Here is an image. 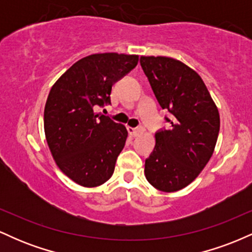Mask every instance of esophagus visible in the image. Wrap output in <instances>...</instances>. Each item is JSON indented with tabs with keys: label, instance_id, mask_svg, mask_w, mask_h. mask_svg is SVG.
Listing matches in <instances>:
<instances>
[{
	"label": "esophagus",
	"instance_id": "obj_1",
	"mask_svg": "<svg viewBox=\"0 0 252 252\" xmlns=\"http://www.w3.org/2000/svg\"><path fill=\"white\" fill-rule=\"evenodd\" d=\"M128 132H129L130 136H132V137H136V136L142 134L143 128H131V126H128Z\"/></svg>",
	"mask_w": 252,
	"mask_h": 252
}]
</instances>
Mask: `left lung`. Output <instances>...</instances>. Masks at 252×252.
Returning a JSON list of instances; mask_svg holds the SVG:
<instances>
[{"label":"left lung","mask_w":252,"mask_h":252,"mask_svg":"<svg viewBox=\"0 0 252 252\" xmlns=\"http://www.w3.org/2000/svg\"><path fill=\"white\" fill-rule=\"evenodd\" d=\"M161 108L172 114L169 130L155 134L144 175L156 189L176 192L201 173L215 152L220 126L216 103L201 77L168 57L140 59Z\"/></svg>","instance_id":"1"}]
</instances>
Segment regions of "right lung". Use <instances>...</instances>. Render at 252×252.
<instances>
[{
	"instance_id": "right-lung-1",
	"label": "right lung",
	"mask_w": 252,
	"mask_h": 252,
	"mask_svg": "<svg viewBox=\"0 0 252 252\" xmlns=\"http://www.w3.org/2000/svg\"><path fill=\"white\" fill-rule=\"evenodd\" d=\"M135 54L97 53L78 60L52 86L43 128L57 166L83 187H97L114 174L128 131L94 112L110 103L112 85L137 65Z\"/></svg>"
}]
</instances>
